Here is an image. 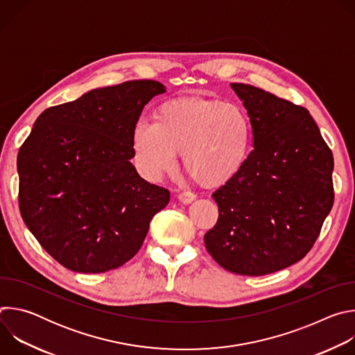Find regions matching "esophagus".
I'll return each instance as SVG.
<instances>
[{"mask_svg":"<svg viewBox=\"0 0 355 355\" xmlns=\"http://www.w3.org/2000/svg\"><path fill=\"white\" fill-rule=\"evenodd\" d=\"M177 198H178L180 202H182V204H189V202H192V200L196 198V195H195L193 192L184 191V192H180V193L177 195Z\"/></svg>","mask_w":355,"mask_h":355,"instance_id":"esophagus-1","label":"esophagus"}]
</instances>
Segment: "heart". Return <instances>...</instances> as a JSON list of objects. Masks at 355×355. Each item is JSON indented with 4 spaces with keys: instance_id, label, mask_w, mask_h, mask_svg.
<instances>
[{
    "instance_id": "1",
    "label": "heart",
    "mask_w": 355,
    "mask_h": 355,
    "mask_svg": "<svg viewBox=\"0 0 355 355\" xmlns=\"http://www.w3.org/2000/svg\"><path fill=\"white\" fill-rule=\"evenodd\" d=\"M135 162L148 180L173 173L178 153L192 178L204 187L232 181L251 150L245 112L220 99L181 96L164 101L153 122L140 121L132 132Z\"/></svg>"
}]
</instances>
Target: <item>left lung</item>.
I'll use <instances>...</instances> for the list:
<instances>
[{"label":"left lung","mask_w":355,"mask_h":355,"mask_svg":"<svg viewBox=\"0 0 355 355\" xmlns=\"http://www.w3.org/2000/svg\"><path fill=\"white\" fill-rule=\"evenodd\" d=\"M250 116L252 146L243 170L218 188L216 225L204 236L212 259L248 277L305 257L334 202L333 153L309 111L263 88L233 83Z\"/></svg>","instance_id":"1"}]
</instances>
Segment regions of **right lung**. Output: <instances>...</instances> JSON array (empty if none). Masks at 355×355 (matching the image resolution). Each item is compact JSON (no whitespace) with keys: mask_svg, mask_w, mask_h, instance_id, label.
<instances>
[{"mask_svg":"<svg viewBox=\"0 0 355 355\" xmlns=\"http://www.w3.org/2000/svg\"><path fill=\"white\" fill-rule=\"evenodd\" d=\"M164 91L155 80L92 89L44 110L22 143V219L67 270L99 274L122 267L170 202L168 189L144 181L130 163L133 128L144 105Z\"/></svg>","mask_w":355,"mask_h":355,"instance_id":"right-lung-1","label":"right lung"}]
</instances>
